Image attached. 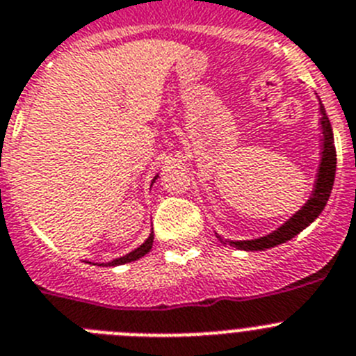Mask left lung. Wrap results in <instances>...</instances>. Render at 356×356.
<instances>
[{
    "mask_svg": "<svg viewBox=\"0 0 356 356\" xmlns=\"http://www.w3.org/2000/svg\"><path fill=\"white\" fill-rule=\"evenodd\" d=\"M319 127H321V159L317 175H315L314 190L308 200L302 204L298 211L290 216L285 224H281L276 231L265 234V236L252 238V240H225L220 234L215 233L216 238L220 240L224 245H231L238 251H267L272 247L281 245V243L289 242L290 238L307 229L308 225L323 213L326 206L330 193H332L333 181H335V170H337V152H335V140H333L332 123L327 120V114L324 111V105L319 100Z\"/></svg>",
    "mask_w": 356,
    "mask_h": 356,
    "instance_id": "obj_1",
    "label": "left lung"
}]
</instances>
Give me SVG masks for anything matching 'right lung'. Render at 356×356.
Instances as JSON below:
<instances>
[{"instance_id":"right-lung-1","label":"right lung","mask_w":356,"mask_h":356,"mask_svg":"<svg viewBox=\"0 0 356 356\" xmlns=\"http://www.w3.org/2000/svg\"><path fill=\"white\" fill-rule=\"evenodd\" d=\"M159 177V175H156V177L152 179V184L156 182V179ZM154 245V231H150V234H148V238L145 240L143 243H141L138 249H134V251H131L129 254L125 256H120V258L113 259V261H107V264H102L104 267H116V265H123V264H131V261H136V259L143 258L147 252H150V249H152Z\"/></svg>"}]
</instances>
